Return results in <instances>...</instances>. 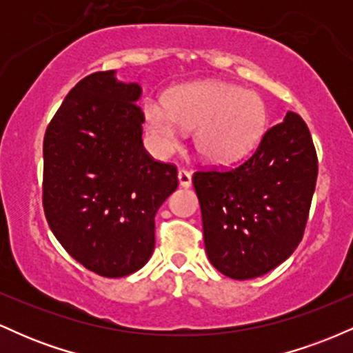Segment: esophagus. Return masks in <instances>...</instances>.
I'll list each match as a JSON object with an SVG mask.
<instances>
[{"label":"esophagus","instance_id":"obj_1","mask_svg":"<svg viewBox=\"0 0 353 353\" xmlns=\"http://www.w3.org/2000/svg\"><path fill=\"white\" fill-rule=\"evenodd\" d=\"M177 179H179L181 188H190V184H192L190 172L185 171V169H179V171H177Z\"/></svg>","mask_w":353,"mask_h":353}]
</instances>
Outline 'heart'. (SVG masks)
<instances>
[{
  "mask_svg": "<svg viewBox=\"0 0 353 353\" xmlns=\"http://www.w3.org/2000/svg\"><path fill=\"white\" fill-rule=\"evenodd\" d=\"M143 114L161 152L176 148L181 129H194L197 152L214 164L244 157L262 139L269 123L265 101L259 92L222 81H197L174 88L165 96V106L149 99Z\"/></svg>",
  "mask_w": 353,
  "mask_h": 353,
  "instance_id": "1",
  "label": "heart"
}]
</instances>
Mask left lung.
I'll use <instances>...</instances> for the list:
<instances>
[{
	"instance_id": "1",
	"label": "left lung",
	"mask_w": 353,
	"mask_h": 353,
	"mask_svg": "<svg viewBox=\"0 0 353 353\" xmlns=\"http://www.w3.org/2000/svg\"><path fill=\"white\" fill-rule=\"evenodd\" d=\"M317 172L309 128L292 111L241 164L194 172L210 264L236 281L282 264L305 232Z\"/></svg>"
}]
</instances>
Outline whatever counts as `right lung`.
I'll use <instances>...</instances> for the list:
<instances>
[{
  "label": "right lung",
  "instance_id": "1",
  "mask_svg": "<svg viewBox=\"0 0 353 353\" xmlns=\"http://www.w3.org/2000/svg\"><path fill=\"white\" fill-rule=\"evenodd\" d=\"M139 84L114 71L86 76L68 92L43 141V209L74 261L124 277L151 257L154 217L177 188V168L143 145Z\"/></svg>",
  "mask_w": 353,
  "mask_h": 353
}]
</instances>
